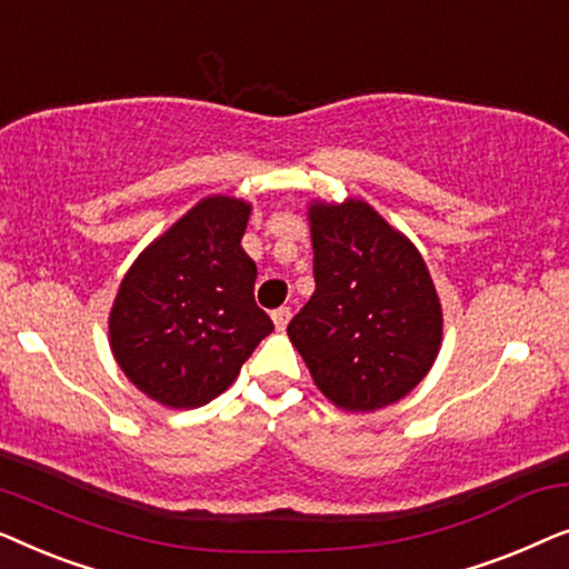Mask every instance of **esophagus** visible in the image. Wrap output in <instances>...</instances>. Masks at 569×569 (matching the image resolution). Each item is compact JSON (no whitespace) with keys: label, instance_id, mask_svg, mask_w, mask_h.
Instances as JSON below:
<instances>
[{"label":"esophagus","instance_id":"esophagus-1","mask_svg":"<svg viewBox=\"0 0 569 569\" xmlns=\"http://www.w3.org/2000/svg\"><path fill=\"white\" fill-rule=\"evenodd\" d=\"M271 318H274V326H277V329H284V326L290 323V318H292V308H287V306L277 308L274 313H271Z\"/></svg>","mask_w":569,"mask_h":569}]
</instances>
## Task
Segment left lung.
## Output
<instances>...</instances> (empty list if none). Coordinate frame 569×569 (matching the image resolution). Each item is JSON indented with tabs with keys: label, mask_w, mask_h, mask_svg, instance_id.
<instances>
[{
	"label": "left lung",
	"mask_w": 569,
	"mask_h": 569,
	"mask_svg": "<svg viewBox=\"0 0 569 569\" xmlns=\"http://www.w3.org/2000/svg\"><path fill=\"white\" fill-rule=\"evenodd\" d=\"M316 292L287 326L326 399L399 401L432 368L442 310L422 256L360 199L310 207Z\"/></svg>",
	"instance_id": "1"
}]
</instances>
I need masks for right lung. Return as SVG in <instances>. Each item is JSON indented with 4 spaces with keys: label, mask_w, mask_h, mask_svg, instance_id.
Here are the masks:
<instances>
[{
    "label": "right lung",
    "mask_w": 569,
    "mask_h": 569,
    "mask_svg": "<svg viewBox=\"0 0 569 569\" xmlns=\"http://www.w3.org/2000/svg\"><path fill=\"white\" fill-rule=\"evenodd\" d=\"M251 207L209 197L127 271L111 308V349L127 378L173 409L204 407L274 331L256 306V263L240 248Z\"/></svg>",
    "instance_id": "1"
}]
</instances>
